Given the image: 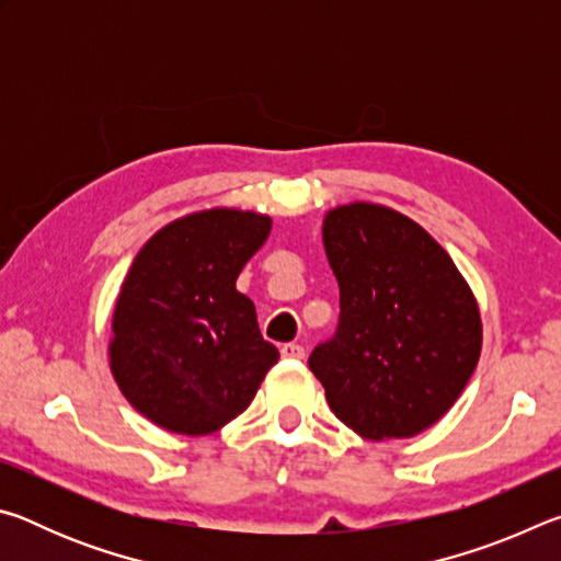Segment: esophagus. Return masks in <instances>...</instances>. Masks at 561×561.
I'll return each instance as SVG.
<instances>
[{
    "mask_svg": "<svg viewBox=\"0 0 561 561\" xmlns=\"http://www.w3.org/2000/svg\"><path fill=\"white\" fill-rule=\"evenodd\" d=\"M279 354H282V358H287V360H301L304 358V346H299V344H284L279 348Z\"/></svg>",
    "mask_w": 561,
    "mask_h": 561,
    "instance_id": "obj_1",
    "label": "esophagus"
}]
</instances>
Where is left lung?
<instances>
[{"mask_svg": "<svg viewBox=\"0 0 561 561\" xmlns=\"http://www.w3.org/2000/svg\"><path fill=\"white\" fill-rule=\"evenodd\" d=\"M321 240L341 319L309 368L360 438H413L450 411L478 366V299L450 254L393 207H331Z\"/></svg>", "mask_w": 561, "mask_h": 561, "instance_id": "obj_1", "label": "left lung"}]
</instances>
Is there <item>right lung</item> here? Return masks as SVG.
Wrapping results in <instances>:
<instances>
[{
    "instance_id": "1",
    "label": "right lung",
    "mask_w": 561,
    "mask_h": 561,
    "mask_svg": "<svg viewBox=\"0 0 561 561\" xmlns=\"http://www.w3.org/2000/svg\"><path fill=\"white\" fill-rule=\"evenodd\" d=\"M270 230V215L210 207L160 227L133 260L113 307L108 366L158 428L220 431L277 364L252 299L234 287Z\"/></svg>"
}]
</instances>
